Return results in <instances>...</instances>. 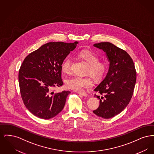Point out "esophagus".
Returning <instances> with one entry per match:
<instances>
[{
  "instance_id": "34e87169",
  "label": "esophagus",
  "mask_w": 154,
  "mask_h": 154,
  "mask_svg": "<svg viewBox=\"0 0 154 154\" xmlns=\"http://www.w3.org/2000/svg\"><path fill=\"white\" fill-rule=\"evenodd\" d=\"M79 94H80L81 95L84 96H88V94H86L85 92H81V91H79L78 92H77Z\"/></svg>"
}]
</instances>
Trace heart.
Listing matches in <instances>:
<instances>
[{
    "instance_id": "1",
    "label": "heart",
    "mask_w": 154,
    "mask_h": 154,
    "mask_svg": "<svg viewBox=\"0 0 154 154\" xmlns=\"http://www.w3.org/2000/svg\"><path fill=\"white\" fill-rule=\"evenodd\" d=\"M79 58L87 65L86 73L89 74L94 79H102L107 69V64L105 62L99 61V58L94 52L90 50H82L77 54ZM71 59L66 58L61 65V70L65 73H69ZM66 87L75 91H81L84 88H89L92 86V81L88 76L79 77L74 76L66 79Z\"/></svg>"
}]
</instances>
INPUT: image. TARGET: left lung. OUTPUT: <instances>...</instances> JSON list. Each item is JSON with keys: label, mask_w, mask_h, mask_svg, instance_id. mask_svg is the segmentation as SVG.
Here are the masks:
<instances>
[{"label": "left lung", "mask_w": 154, "mask_h": 154, "mask_svg": "<svg viewBox=\"0 0 154 154\" xmlns=\"http://www.w3.org/2000/svg\"><path fill=\"white\" fill-rule=\"evenodd\" d=\"M106 52L110 62L105 78L94 91L100 105L93 112L98 117L109 119L122 112L130 102L136 81V72L132 58L126 52L109 42L94 45Z\"/></svg>", "instance_id": "8db88e82"}]
</instances>
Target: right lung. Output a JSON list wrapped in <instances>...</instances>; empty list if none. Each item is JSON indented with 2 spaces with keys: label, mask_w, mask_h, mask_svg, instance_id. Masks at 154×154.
<instances>
[{
  "label": "right lung",
  "mask_w": 154,
  "mask_h": 154,
  "mask_svg": "<svg viewBox=\"0 0 154 154\" xmlns=\"http://www.w3.org/2000/svg\"><path fill=\"white\" fill-rule=\"evenodd\" d=\"M79 43L50 42L29 54L19 70L22 100L36 117L48 119L63 110L70 91L55 93L52 88L63 85L61 65Z\"/></svg>",
  "instance_id": "right-lung-1"
}]
</instances>
